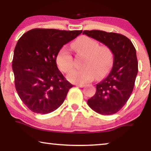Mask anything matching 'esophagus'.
<instances>
[{"label": "esophagus", "instance_id": "1", "mask_svg": "<svg viewBox=\"0 0 151 151\" xmlns=\"http://www.w3.org/2000/svg\"><path fill=\"white\" fill-rule=\"evenodd\" d=\"M76 86H78V87H80V88H82V87H84V84H76Z\"/></svg>", "mask_w": 151, "mask_h": 151}]
</instances>
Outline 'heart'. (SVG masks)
<instances>
[{
    "label": "heart",
    "instance_id": "obj_1",
    "mask_svg": "<svg viewBox=\"0 0 151 151\" xmlns=\"http://www.w3.org/2000/svg\"><path fill=\"white\" fill-rule=\"evenodd\" d=\"M72 48L78 54L84 55L82 69H75L67 76L69 82L84 84L92 81L96 77L101 78L108 73L113 63V54L106 46H99L96 40L86 36H82L74 41ZM59 69L68 73L73 67V57L66 47L59 51L56 57Z\"/></svg>",
    "mask_w": 151,
    "mask_h": 151
}]
</instances>
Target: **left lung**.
Returning a JSON list of instances; mask_svg holds the SVG:
<instances>
[{"instance_id":"1","label":"left lung","mask_w":151,"mask_h":151,"mask_svg":"<svg viewBox=\"0 0 151 151\" xmlns=\"http://www.w3.org/2000/svg\"><path fill=\"white\" fill-rule=\"evenodd\" d=\"M82 34L103 43L113 54L112 69L96 84V92L88 100V105L101 115L115 114L127 103L133 92L138 72L135 47L127 37L117 33L85 30Z\"/></svg>"}]
</instances>
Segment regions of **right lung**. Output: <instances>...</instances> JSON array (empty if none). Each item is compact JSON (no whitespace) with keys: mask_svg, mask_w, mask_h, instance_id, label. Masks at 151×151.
<instances>
[{"mask_svg":"<svg viewBox=\"0 0 151 151\" xmlns=\"http://www.w3.org/2000/svg\"><path fill=\"white\" fill-rule=\"evenodd\" d=\"M82 30L34 29L18 40L12 69L16 91L33 112L47 114L61 106L73 85L59 71L56 57Z\"/></svg>","mask_w":151,"mask_h":151,"instance_id":"add662e5","label":"right lung"}]
</instances>
